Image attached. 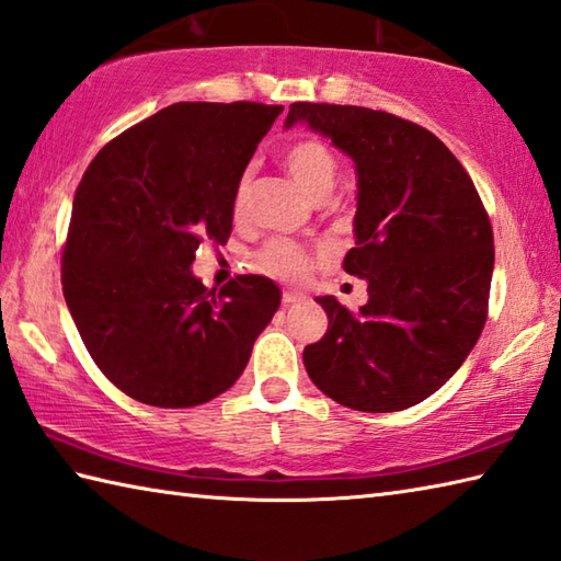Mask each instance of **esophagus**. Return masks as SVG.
I'll return each mask as SVG.
<instances>
[{"label":"esophagus","mask_w":561,"mask_h":561,"mask_svg":"<svg viewBox=\"0 0 561 561\" xmlns=\"http://www.w3.org/2000/svg\"><path fill=\"white\" fill-rule=\"evenodd\" d=\"M302 300H305V295L298 293V290H285L283 293V302L285 305H295V302H302Z\"/></svg>","instance_id":"esophagus-1"}]
</instances>
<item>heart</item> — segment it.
<instances>
[{
	"label": "heart",
	"instance_id": "1",
	"mask_svg": "<svg viewBox=\"0 0 561 561\" xmlns=\"http://www.w3.org/2000/svg\"><path fill=\"white\" fill-rule=\"evenodd\" d=\"M283 165L285 171L290 173L295 185H298L308 197L324 199L332 193L334 181H336V158L327 144L317 139L295 141L290 149L285 151ZM249 185H251V171H244L234 187L237 217L244 213ZM256 263L259 268L273 273V276L293 280V278H300L302 273L308 271V253H305L298 244H293V241L273 239L256 253Z\"/></svg>",
	"mask_w": 561,
	"mask_h": 561
}]
</instances>
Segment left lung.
Masks as SVG:
<instances>
[{"mask_svg":"<svg viewBox=\"0 0 561 561\" xmlns=\"http://www.w3.org/2000/svg\"><path fill=\"white\" fill-rule=\"evenodd\" d=\"M308 124L356 171L348 276L368 302H317L327 334L305 346L312 383L340 405L396 412L430 398L479 342L493 276V231L469 173L435 134L396 114L295 102L285 129Z\"/></svg>","mask_w":561,"mask_h":561,"instance_id":"obj_1","label":"left lung"}]
</instances>
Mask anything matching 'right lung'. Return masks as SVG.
<instances>
[{"label": "right lung", "instance_id": "add662e5", "mask_svg": "<svg viewBox=\"0 0 561 561\" xmlns=\"http://www.w3.org/2000/svg\"><path fill=\"white\" fill-rule=\"evenodd\" d=\"M280 104L178 102L94 156L72 199L62 295L94 364L126 396L193 408L225 393L280 305L263 276L219 293L193 273L225 244L234 187Z\"/></svg>", "mask_w": 561, "mask_h": 561}]
</instances>
